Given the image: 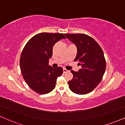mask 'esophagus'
I'll list each match as a JSON object with an SVG mask.
<instances>
[{"label":"esophagus","instance_id":"obj_1","mask_svg":"<svg viewBox=\"0 0 125 125\" xmlns=\"http://www.w3.org/2000/svg\"><path fill=\"white\" fill-rule=\"evenodd\" d=\"M69 70H67V69H63V73H68V72H69Z\"/></svg>","mask_w":125,"mask_h":125}]
</instances>
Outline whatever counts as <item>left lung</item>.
<instances>
[{
	"label": "left lung",
	"instance_id": "left-lung-1",
	"mask_svg": "<svg viewBox=\"0 0 125 125\" xmlns=\"http://www.w3.org/2000/svg\"><path fill=\"white\" fill-rule=\"evenodd\" d=\"M77 48L74 61H79L81 69L73 74L69 81V88L73 93L83 95L92 91L102 80L106 67L104 52L98 43L90 36L83 34H65Z\"/></svg>",
	"mask_w": 125,
	"mask_h": 125
}]
</instances>
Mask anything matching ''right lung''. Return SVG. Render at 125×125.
<instances>
[{
    "label": "right lung",
    "instance_id": "add662e5",
    "mask_svg": "<svg viewBox=\"0 0 125 125\" xmlns=\"http://www.w3.org/2000/svg\"><path fill=\"white\" fill-rule=\"evenodd\" d=\"M66 37L59 33H39L29 40L20 58L23 77L32 90L40 94H47L55 87L56 79L63 73L61 67L49 65L55 43Z\"/></svg>",
    "mask_w": 125,
    "mask_h": 125
}]
</instances>
